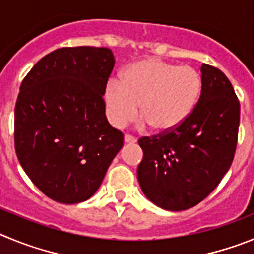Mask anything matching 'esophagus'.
<instances>
[{
	"label": "esophagus",
	"instance_id": "esophagus-1",
	"mask_svg": "<svg viewBox=\"0 0 254 254\" xmlns=\"http://www.w3.org/2000/svg\"><path fill=\"white\" fill-rule=\"evenodd\" d=\"M125 142L134 143V142H136V137H133V136H132V134H129V133H126L125 134Z\"/></svg>",
	"mask_w": 254,
	"mask_h": 254
}]
</instances>
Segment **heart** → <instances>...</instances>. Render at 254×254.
Returning <instances> with one entry per match:
<instances>
[{
	"instance_id": "1",
	"label": "heart",
	"mask_w": 254,
	"mask_h": 254,
	"mask_svg": "<svg viewBox=\"0 0 254 254\" xmlns=\"http://www.w3.org/2000/svg\"><path fill=\"white\" fill-rule=\"evenodd\" d=\"M201 76L190 66L158 58L138 61L121 80L111 78L104 99L108 118L116 127L133 120L138 111L155 131L176 128L190 116L201 91Z\"/></svg>"
}]
</instances>
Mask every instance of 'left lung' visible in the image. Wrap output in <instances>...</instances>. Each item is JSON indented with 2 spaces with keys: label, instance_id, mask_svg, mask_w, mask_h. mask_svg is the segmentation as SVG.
<instances>
[{
  "label": "left lung",
  "instance_id": "obj_1",
  "mask_svg": "<svg viewBox=\"0 0 254 254\" xmlns=\"http://www.w3.org/2000/svg\"><path fill=\"white\" fill-rule=\"evenodd\" d=\"M201 72V95L190 116L176 128L138 140L143 151L138 183L164 210H187L205 199L237 150L241 105L232 82L210 64H203Z\"/></svg>",
  "mask_w": 254,
  "mask_h": 254
}]
</instances>
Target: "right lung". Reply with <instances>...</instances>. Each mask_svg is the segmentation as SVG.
I'll return each instance as SVG.
<instances>
[{
	"mask_svg": "<svg viewBox=\"0 0 254 254\" xmlns=\"http://www.w3.org/2000/svg\"><path fill=\"white\" fill-rule=\"evenodd\" d=\"M114 67L111 49L64 47L24 77L15 105V151L31 182L60 203L82 202L102 185L123 133L103 99Z\"/></svg>",
	"mask_w": 254,
	"mask_h": 254,
	"instance_id": "add662e5",
	"label": "right lung"
}]
</instances>
